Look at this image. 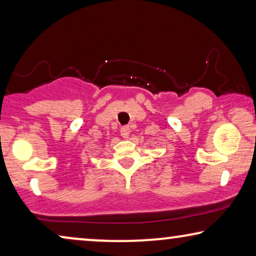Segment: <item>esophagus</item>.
<instances>
[{
	"mask_svg": "<svg viewBox=\"0 0 256 256\" xmlns=\"http://www.w3.org/2000/svg\"><path fill=\"white\" fill-rule=\"evenodd\" d=\"M129 132H130V128H129L128 126H124V127L121 128V136L124 138H129Z\"/></svg>",
	"mask_w": 256,
	"mask_h": 256,
	"instance_id": "1",
	"label": "esophagus"
}]
</instances>
